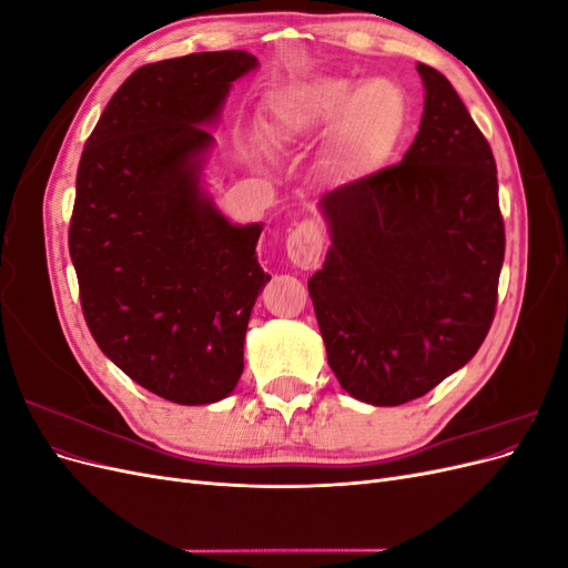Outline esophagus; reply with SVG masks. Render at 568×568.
<instances>
[{"label":"esophagus","mask_w":568,"mask_h":568,"mask_svg":"<svg viewBox=\"0 0 568 568\" xmlns=\"http://www.w3.org/2000/svg\"><path fill=\"white\" fill-rule=\"evenodd\" d=\"M324 251V232L315 220H303L286 236L288 261L301 270H311L320 263Z\"/></svg>","instance_id":"obj_1"}]
</instances>
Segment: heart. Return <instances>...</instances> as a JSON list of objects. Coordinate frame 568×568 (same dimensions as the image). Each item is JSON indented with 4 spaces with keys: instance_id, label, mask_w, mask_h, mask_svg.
I'll return each mask as SVG.
<instances>
[{
    "instance_id": "heart-1",
    "label": "heart",
    "mask_w": 568,
    "mask_h": 568,
    "mask_svg": "<svg viewBox=\"0 0 568 568\" xmlns=\"http://www.w3.org/2000/svg\"><path fill=\"white\" fill-rule=\"evenodd\" d=\"M270 134L280 144H296L338 125L343 159L355 161L382 151L403 120L400 94L386 80L365 82L320 78L294 82L267 101Z\"/></svg>"
}]
</instances>
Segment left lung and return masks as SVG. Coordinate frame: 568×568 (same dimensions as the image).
<instances>
[{
	"instance_id": "1",
	"label": "left lung",
	"mask_w": 568,
	"mask_h": 568,
	"mask_svg": "<svg viewBox=\"0 0 568 568\" xmlns=\"http://www.w3.org/2000/svg\"><path fill=\"white\" fill-rule=\"evenodd\" d=\"M400 163L322 196L332 248L307 282L326 359L353 398H422L480 348L497 307L505 222L490 144L436 68Z\"/></svg>"
}]
</instances>
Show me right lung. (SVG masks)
<instances>
[{"instance_id": "1", "label": "right lung", "mask_w": 568, "mask_h": 568, "mask_svg": "<svg viewBox=\"0 0 568 568\" xmlns=\"http://www.w3.org/2000/svg\"><path fill=\"white\" fill-rule=\"evenodd\" d=\"M246 51L146 63L120 84L82 149L68 251L84 322L132 382L180 405L230 395L267 284L261 225H230L201 194V153Z\"/></svg>"}]
</instances>
